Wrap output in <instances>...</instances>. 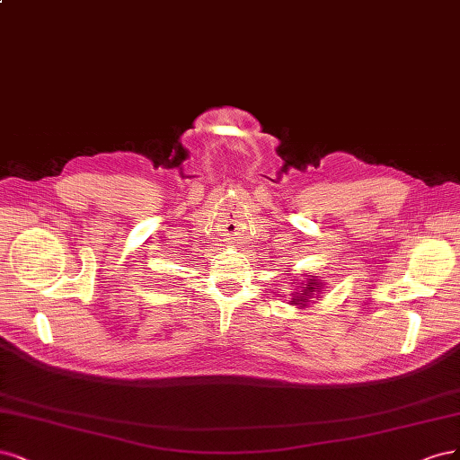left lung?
<instances>
[{
    "instance_id": "obj_1",
    "label": "left lung",
    "mask_w": 460,
    "mask_h": 460,
    "mask_svg": "<svg viewBox=\"0 0 460 460\" xmlns=\"http://www.w3.org/2000/svg\"><path fill=\"white\" fill-rule=\"evenodd\" d=\"M314 287H315V283H311V280H309L307 287H304V288H305V290H304V296H300V300H298V302H304L305 298H309L311 292H314ZM294 298H298V296H294ZM294 298H292V300H294Z\"/></svg>"
}]
</instances>
